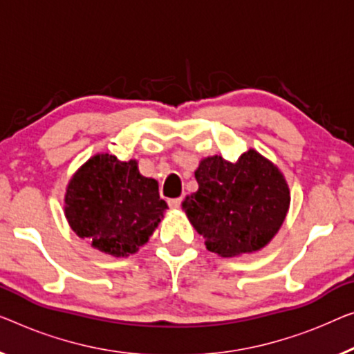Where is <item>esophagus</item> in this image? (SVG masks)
<instances>
[{"mask_svg":"<svg viewBox=\"0 0 354 354\" xmlns=\"http://www.w3.org/2000/svg\"><path fill=\"white\" fill-rule=\"evenodd\" d=\"M181 203H183V198H181V197H178V198H170V200H168V207L173 208V209H176V208L181 207Z\"/></svg>","mask_w":354,"mask_h":354,"instance_id":"1","label":"esophagus"}]
</instances>
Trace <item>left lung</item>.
Returning <instances> with one entry per match:
<instances>
[{"instance_id": "obj_1", "label": "left lung", "mask_w": 354, "mask_h": 354, "mask_svg": "<svg viewBox=\"0 0 354 354\" xmlns=\"http://www.w3.org/2000/svg\"><path fill=\"white\" fill-rule=\"evenodd\" d=\"M198 191L184 200L207 250L232 257L261 250L281 227L289 189L272 162L250 149L236 162L221 156L203 159L195 171Z\"/></svg>"}]
</instances>
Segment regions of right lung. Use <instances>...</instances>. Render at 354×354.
I'll list each match as a JSON object with an SVG mask.
<instances>
[{
  "instance_id": "add662e5",
  "label": "right lung",
  "mask_w": 354,
  "mask_h": 354,
  "mask_svg": "<svg viewBox=\"0 0 354 354\" xmlns=\"http://www.w3.org/2000/svg\"><path fill=\"white\" fill-rule=\"evenodd\" d=\"M167 208L156 179L141 176L135 160L119 162L109 154L84 163L65 195L71 229L93 248L115 257L138 251Z\"/></svg>"
}]
</instances>
